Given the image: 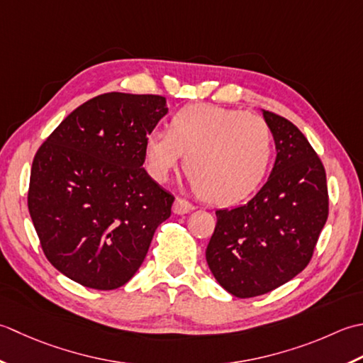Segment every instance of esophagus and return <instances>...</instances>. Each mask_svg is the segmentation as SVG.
<instances>
[{
  "instance_id": "obj_1",
  "label": "esophagus",
  "mask_w": 363,
  "mask_h": 363,
  "mask_svg": "<svg viewBox=\"0 0 363 363\" xmlns=\"http://www.w3.org/2000/svg\"><path fill=\"white\" fill-rule=\"evenodd\" d=\"M191 210H194V206H192L191 202L184 201V199H180V197L175 199L174 206H172V211H174L175 214H186V213H189Z\"/></svg>"
}]
</instances>
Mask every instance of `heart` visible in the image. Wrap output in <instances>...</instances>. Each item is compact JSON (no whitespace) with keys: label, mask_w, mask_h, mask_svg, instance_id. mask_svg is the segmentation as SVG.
Wrapping results in <instances>:
<instances>
[{"label":"heart","mask_w":363,"mask_h":363,"mask_svg":"<svg viewBox=\"0 0 363 363\" xmlns=\"http://www.w3.org/2000/svg\"><path fill=\"white\" fill-rule=\"evenodd\" d=\"M272 131L262 116L197 103L175 113L169 131L155 128L144 140L147 172L166 182L184 155V172L213 203L249 197L269 171Z\"/></svg>","instance_id":"1"}]
</instances>
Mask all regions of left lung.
<instances>
[{"mask_svg":"<svg viewBox=\"0 0 363 363\" xmlns=\"http://www.w3.org/2000/svg\"><path fill=\"white\" fill-rule=\"evenodd\" d=\"M277 157L250 201L218 210L206 263L236 298L276 290L306 268L329 214L326 171L313 147L285 117L263 111Z\"/></svg>","mask_w":363,"mask_h":363,"instance_id":"8db88e82","label":"left lung"}]
</instances>
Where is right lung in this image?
<instances>
[{
  "label": "right lung",
  "instance_id": "obj_1",
  "mask_svg": "<svg viewBox=\"0 0 363 363\" xmlns=\"http://www.w3.org/2000/svg\"><path fill=\"white\" fill-rule=\"evenodd\" d=\"M167 114L161 95L108 92L78 106L33 160L28 208L48 262L94 290L135 276L174 196L144 164L147 133Z\"/></svg>",
  "mask_w": 363,
  "mask_h": 363
}]
</instances>
